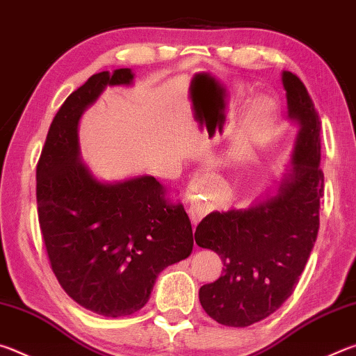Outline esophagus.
Instances as JSON below:
<instances>
[{
	"mask_svg": "<svg viewBox=\"0 0 356 356\" xmlns=\"http://www.w3.org/2000/svg\"><path fill=\"white\" fill-rule=\"evenodd\" d=\"M188 212H190V218L193 221V225H197V222L202 220V216L207 213V210H206V207L202 206V204L195 202V204H191Z\"/></svg>",
	"mask_w": 356,
	"mask_h": 356,
	"instance_id": "34e87169",
	"label": "esophagus"
}]
</instances>
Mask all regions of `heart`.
<instances>
[{
	"mask_svg": "<svg viewBox=\"0 0 356 356\" xmlns=\"http://www.w3.org/2000/svg\"><path fill=\"white\" fill-rule=\"evenodd\" d=\"M276 113V105L273 100L262 99L252 106L248 118L245 119L242 130L234 140L231 150H229L227 160L231 165H242L248 161L257 144L262 141L265 131L270 127Z\"/></svg>",
	"mask_w": 356,
	"mask_h": 356,
	"instance_id": "1",
	"label": "heart"
}]
</instances>
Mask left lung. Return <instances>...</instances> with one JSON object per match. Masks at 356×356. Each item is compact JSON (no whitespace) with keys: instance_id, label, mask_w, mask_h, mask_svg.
<instances>
[{"instance_id":"left-lung-1","label":"left lung","mask_w":356,"mask_h":356,"mask_svg":"<svg viewBox=\"0 0 356 356\" xmlns=\"http://www.w3.org/2000/svg\"><path fill=\"white\" fill-rule=\"evenodd\" d=\"M282 86L289 118L300 130L278 193L248 209L209 213L195 232L196 243L225 265L218 280L200 289V301L226 327H250L273 314L292 295L317 238L321 119L297 75L282 72Z\"/></svg>"}]
</instances>
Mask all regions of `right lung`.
Here are the masks:
<instances>
[{
	"instance_id": "right-lung-1",
	"label": "right lung",
	"mask_w": 356,
	"mask_h": 356,
	"mask_svg": "<svg viewBox=\"0 0 356 356\" xmlns=\"http://www.w3.org/2000/svg\"><path fill=\"white\" fill-rule=\"evenodd\" d=\"M130 69L100 72L72 92L48 130L35 170L40 232L53 273L95 314L124 317L147 303L160 272L190 256L193 231L180 202L152 176L100 182L80 160L78 122Z\"/></svg>"
}]
</instances>
